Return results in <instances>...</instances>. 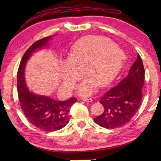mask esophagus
<instances>
[{
	"label": "esophagus",
	"instance_id": "esophagus-1",
	"mask_svg": "<svg viewBox=\"0 0 161 161\" xmlns=\"http://www.w3.org/2000/svg\"><path fill=\"white\" fill-rule=\"evenodd\" d=\"M83 101H84L86 103H92L93 100L92 98H83Z\"/></svg>",
	"mask_w": 161,
	"mask_h": 161
}]
</instances>
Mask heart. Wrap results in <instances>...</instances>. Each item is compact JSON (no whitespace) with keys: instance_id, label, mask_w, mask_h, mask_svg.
Wrapping results in <instances>:
<instances>
[{"instance_id":"b5f03b06","label":"heart","mask_w":161,"mask_h":161,"mask_svg":"<svg viewBox=\"0 0 161 161\" xmlns=\"http://www.w3.org/2000/svg\"><path fill=\"white\" fill-rule=\"evenodd\" d=\"M125 53L115 43L104 36H91L82 39L72 50L70 58L61 61L64 83L72 88L80 77L86 75L79 85L78 93L89 96L97 86L111 83L122 69Z\"/></svg>"}]
</instances>
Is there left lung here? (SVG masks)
<instances>
[{"label": "left lung", "mask_w": 161, "mask_h": 161, "mask_svg": "<svg viewBox=\"0 0 161 161\" xmlns=\"http://www.w3.org/2000/svg\"><path fill=\"white\" fill-rule=\"evenodd\" d=\"M144 67L139 54L127 77L107 92L100 99L104 106L101 115L94 118L97 124L107 129L124 126L135 116L142 100Z\"/></svg>", "instance_id": "1"}]
</instances>
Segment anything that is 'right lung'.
<instances>
[{
    "mask_svg": "<svg viewBox=\"0 0 161 161\" xmlns=\"http://www.w3.org/2000/svg\"><path fill=\"white\" fill-rule=\"evenodd\" d=\"M53 36L45 37L33 44L23 55L17 72V92L24 114L33 125L47 132L60 130L69 122V109L77 101L75 97L61 101L35 94L26 85L25 69L27 61L36 50L47 47Z\"/></svg>",
    "mask_w": 161,
    "mask_h": 161,
    "instance_id": "obj_1",
    "label": "right lung"
}]
</instances>
